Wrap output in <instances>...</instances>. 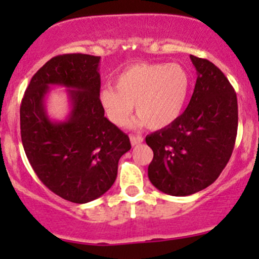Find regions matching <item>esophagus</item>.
Here are the masks:
<instances>
[{
    "label": "esophagus",
    "instance_id": "esophagus-1",
    "mask_svg": "<svg viewBox=\"0 0 259 259\" xmlns=\"http://www.w3.org/2000/svg\"><path fill=\"white\" fill-rule=\"evenodd\" d=\"M143 140H144V138L142 135H130V142H132L133 146L140 145L143 143Z\"/></svg>",
    "mask_w": 259,
    "mask_h": 259
}]
</instances>
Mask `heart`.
<instances>
[{
	"mask_svg": "<svg viewBox=\"0 0 259 259\" xmlns=\"http://www.w3.org/2000/svg\"><path fill=\"white\" fill-rule=\"evenodd\" d=\"M192 79L179 64L140 62L115 77V88L104 86L99 101L115 126L127 125L133 105L150 129H164L182 115L190 95Z\"/></svg>",
	"mask_w": 259,
	"mask_h": 259,
	"instance_id": "1",
	"label": "heart"
}]
</instances>
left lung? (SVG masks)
<instances>
[{
	"label": "left lung",
	"instance_id": "1",
	"mask_svg": "<svg viewBox=\"0 0 259 259\" xmlns=\"http://www.w3.org/2000/svg\"><path fill=\"white\" fill-rule=\"evenodd\" d=\"M197 70L192 99L178 119L145 138L154 158L151 184L165 194L185 197L209 187L228 163L238 127L234 89L205 59L190 55Z\"/></svg>",
	"mask_w": 259,
	"mask_h": 259
}]
</instances>
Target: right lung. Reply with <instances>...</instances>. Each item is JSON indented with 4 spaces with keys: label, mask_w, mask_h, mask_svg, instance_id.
Segmentation results:
<instances>
[{
    "label": "right lung",
    "mask_w": 259,
    "mask_h": 259,
    "mask_svg": "<svg viewBox=\"0 0 259 259\" xmlns=\"http://www.w3.org/2000/svg\"><path fill=\"white\" fill-rule=\"evenodd\" d=\"M100 57H52L32 76L20 108L21 139L31 166L51 192L77 204L105 194L117 176L129 137L104 116L99 101ZM51 85L67 88L70 113L51 120L46 96Z\"/></svg>",
    "instance_id": "add662e5"
}]
</instances>
